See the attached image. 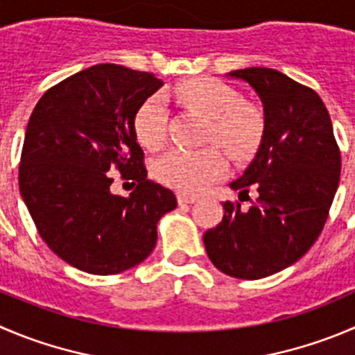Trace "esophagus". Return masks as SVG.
Here are the masks:
<instances>
[{
    "mask_svg": "<svg viewBox=\"0 0 355 355\" xmlns=\"http://www.w3.org/2000/svg\"><path fill=\"white\" fill-rule=\"evenodd\" d=\"M198 200V197H195V195H190V193H178V202H180L181 205H187V204H195V202Z\"/></svg>",
    "mask_w": 355,
    "mask_h": 355,
    "instance_id": "esophagus-1",
    "label": "esophagus"
}]
</instances>
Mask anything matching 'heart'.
<instances>
[{
  "mask_svg": "<svg viewBox=\"0 0 355 355\" xmlns=\"http://www.w3.org/2000/svg\"><path fill=\"white\" fill-rule=\"evenodd\" d=\"M174 96L211 120L207 141H216L232 157H245L261 137L263 120L258 110L241 103L230 85L212 78H195L180 83ZM134 134L148 150H158L165 141L167 106L160 94L146 97L134 113ZM226 172L225 157L216 148L167 151L155 164V175L167 187L184 193L204 191Z\"/></svg>",
  "mask_w": 355,
  "mask_h": 355,
  "instance_id": "heart-1",
  "label": "heart"
}]
</instances>
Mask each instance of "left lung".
Returning <instances> with one entry per match:
<instances>
[{
	"mask_svg": "<svg viewBox=\"0 0 355 355\" xmlns=\"http://www.w3.org/2000/svg\"><path fill=\"white\" fill-rule=\"evenodd\" d=\"M226 76L248 83L263 106V136L232 190L256 193L249 209L223 202L225 216L204 234L218 270L256 281L298 261L322 232L340 183L342 157L322 99L268 67Z\"/></svg>",
	"mask_w": 355,
	"mask_h": 355,
	"instance_id": "obj_1",
	"label": "left lung"
}]
</instances>
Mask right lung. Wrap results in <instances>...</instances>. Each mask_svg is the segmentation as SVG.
<instances>
[{
    "instance_id": "right-lung-1",
    "label": "right lung",
    "mask_w": 355,
    "mask_h": 355,
    "mask_svg": "<svg viewBox=\"0 0 355 355\" xmlns=\"http://www.w3.org/2000/svg\"><path fill=\"white\" fill-rule=\"evenodd\" d=\"M162 85L153 73L97 64L46 90L33 110L20 195L46 245L74 268L113 275L139 265L157 244L160 218L178 205L168 188L146 180L132 125ZM113 166L138 181L129 198L109 190Z\"/></svg>"
}]
</instances>
